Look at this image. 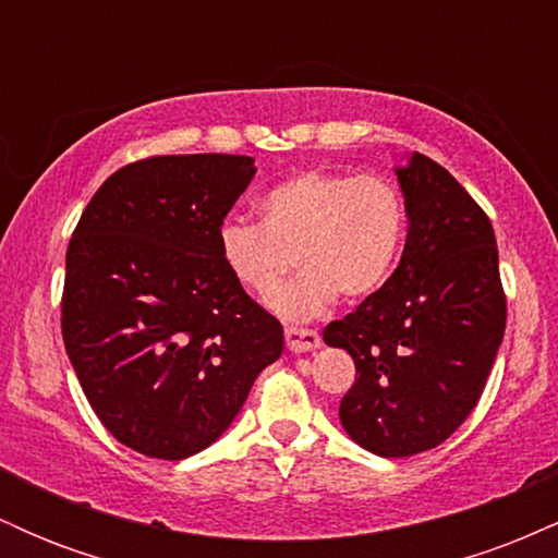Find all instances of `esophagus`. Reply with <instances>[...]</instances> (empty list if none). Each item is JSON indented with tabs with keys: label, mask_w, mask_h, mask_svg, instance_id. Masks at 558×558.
<instances>
[{
	"label": "esophagus",
	"mask_w": 558,
	"mask_h": 558,
	"mask_svg": "<svg viewBox=\"0 0 558 558\" xmlns=\"http://www.w3.org/2000/svg\"><path fill=\"white\" fill-rule=\"evenodd\" d=\"M286 345L293 354H304V351H315L323 345V338L315 330L304 328H286Z\"/></svg>",
	"instance_id": "esophagus-1"
}]
</instances>
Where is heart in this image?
I'll return each instance as SVG.
<instances>
[{
	"instance_id": "1",
	"label": "heart",
	"mask_w": 558,
	"mask_h": 558,
	"mask_svg": "<svg viewBox=\"0 0 558 558\" xmlns=\"http://www.w3.org/2000/svg\"><path fill=\"white\" fill-rule=\"evenodd\" d=\"M257 207L262 222H222L217 254L233 283L262 301L272 296L293 252L301 272L270 304L283 319L323 315L338 293L373 296L396 270L407 209L383 178L306 170L272 185Z\"/></svg>"
}]
</instances>
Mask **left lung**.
Listing matches in <instances>:
<instances>
[{
	"label": "left lung",
	"instance_id": "1",
	"mask_svg": "<svg viewBox=\"0 0 558 558\" xmlns=\"http://www.w3.org/2000/svg\"><path fill=\"white\" fill-rule=\"evenodd\" d=\"M409 217L388 283L325 328L356 380L341 399L343 430L386 459L430 451L475 409L506 328L498 248L488 215L430 157L396 168Z\"/></svg>",
	"mask_w": 558,
	"mask_h": 558
}]
</instances>
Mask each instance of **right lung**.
I'll return each mask as SVG.
<instances>
[{
    "instance_id": "add662e5",
    "label": "right lung",
    "mask_w": 558,
    "mask_h": 558,
    "mask_svg": "<svg viewBox=\"0 0 558 558\" xmlns=\"http://www.w3.org/2000/svg\"><path fill=\"white\" fill-rule=\"evenodd\" d=\"M254 159L170 155L99 185L68 246L62 338L88 403L144 457H194L241 412L283 328L233 283L217 230Z\"/></svg>"
}]
</instances>
